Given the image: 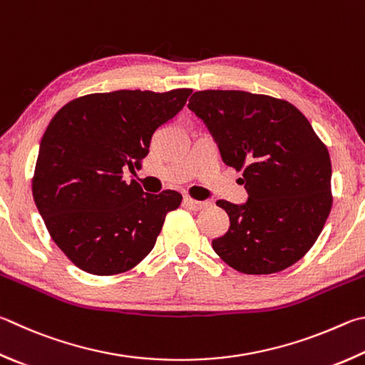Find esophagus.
I'll return each mask as SVG.
<instances>
[{
	"instance_id": "1",
	"label": "esophagus",
	"mask_w": 365,
	"mask_h": 365,
	"mask_svg": "<svg viewBox=\"0 0 365 365\" xmlns=\"http://www.w3.org/2000/svg\"><path fill=\"white\" fill-rule=\"evenodd\" d=\"M183 202L190 210H196V212L202 210L209 205V201H196V200H191V197H185Z\"/></svg>"
}]
</instances>
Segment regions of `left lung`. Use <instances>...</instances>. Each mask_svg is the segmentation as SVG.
<instances>
[{
	"label": "left lung",
	"instance_id": "obj_1",
	"mask_svg": "<svg viewBox=\"0 0 365 365\" xmlns=\"http://www.w3.org/2000/svg\"><path fill=\"white\" fill-rule=\"evenodd\" d=\"M188 108L218 143L225 164L242 172L249 200L227 210L215 254L244 274H273L313 247L332 209V164L304 115L282 98L246 91H197Z\"/></svg>",
	"mask_w": 365,
	"mask_h": 365
}]
</instances>
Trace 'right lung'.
I'll use <instances>...</instances> for the list:
<instances>
[{
	"label": "right lung",
	"instance_id": "right-lung-1",
	"mask_svg": "<svg viewBox=\"0 0 365 365\" xmlns=\"http://www.w3.org/2000/svg\"><path fill=\"white\" fill-rule=\"evenodd\" d=\"M191 92L88 94L51 119L31 178L33 200L51 237L79 269L125 273L155 247L182 195L143 193L123 174L140 168L155 130L183 108Z\"/></svg>",
	"mask_w": 365,
	"mask_h": 365
}]
</instances>
